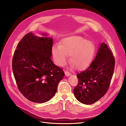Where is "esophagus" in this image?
<instances>
[{"label":"esophagus","mask_w":126,"mask_h":126,"mask_svg":"<svg viewBox=\"0 0 126 126\" xmlns=\"http://www.w3.org/2000/svg\"><path fill=\"white\" fill-rule=\"evenodd\" d=\"M64 74H65V75L67 76H69V75H71V74L70 73V72H69V71H64Z\"/></svg>","instance_id":"1"}]
</instances>
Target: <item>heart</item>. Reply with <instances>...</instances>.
Here are the masks:
<instances>
[{
	"label": "heart",
	"instance_id": "heart-1",
	"mask_svg": "<svg viewBox=\"0 0 126 126\" xmlns=\"http://www.w3.org/2000/svg\"><path fill=\"white\" fill-rule=\"evenodd\" d=\"M52 54L55 63L63 66L68 60V55L72 67L78 69L87 66L92 60L95 51V46L91 41L86 40L80 36H72L63 39L60 45H55L52 47Z\"/></svg>",
	"mask_w": 126,
	"mask_h": 126
}]
</instances>
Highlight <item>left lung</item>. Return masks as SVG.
Instances as JSON below:
<instances>
[{
    "label": "left lung",
    "instance_id": "1",
    "mask_svg": "<svg viewBox=\"0 0 126 126\" xmlns=\"http://www.w3.org/2000/svg\"><path fill=\"white\" fill-rule=\"evenodd\" d=\"M115 64L111 51L107 45L102 43L90 65L77 75L78 82L74 89L77 99L91 105L104 96L109 88Z\"/></svg>",
    "mask_w": 126,
    "mask_h": 126
}]
</instances>
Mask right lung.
Instances as JSON below:
<instances>
[{
    "label": "right lung",
    "instance_id": "right-lung-1",
    "mask_svg": "<svg viewBox=\"0 0 126 126\" xmlns=\"http://www.w3.org/2000/svg\"><path fill=\"white\" fill-rule=\"evenodd\" d=\"M52 38L27 33L17 45L12 62L18 88L30 101L43 103L56 94L64 75L51 59Z\"/></svg>",
    "mask_w": 126,
    "mask_h": 126
}]
</instances>
